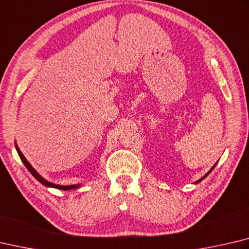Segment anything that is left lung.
<instances>
[{
    "label": "left lung",
    "mask_w": 249,
    "mask_h": 249,
    "mask_svg": "<svg viewBox=\"0 0 249 249\" xmlns=\"http://www.w3.org/2000/svg\"><path fill=\"white\" fill-rule=\"evenodd\" d=\"M215 164H216V163H215ZM215 164H214V165H213V166H212V168H211V169H210V171H209V172H208V173H207V174H206V175H203V176H202V178H200V179H198V180H197V182H195V184H198V183H199V182H201V180H202V179H203V178H207V176H208V175H209V174H210V173H211V171H212V170H213V169H214V166H215Z\"/></svg>",
    "instance_id": "1"
}]
</instances>
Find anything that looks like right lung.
Listing matches in <instances>:
<instances>
[{"label": "right lung", "mask_w": 249, "mask_h": 249, "mask_svg": "<svg viewBox=\"0 0 249 249\" xmlns=\"http://www.w3.org/2000/svg\"><path fill=\"white\" fill-rule=\"evenodd\" d=\"M15 147H16V150H17V152H18V156H19V158L21 159V161H22V163L25 164V166L27 169H28V171L30 172L31 174H33V176H35V178L37 179V180H39L40 183H41L42 185H44V186H47V187H52V188H57V189H62V191H70V189H74V188H78L79 186H80V184H78V185H70V186H62V185H56V184H53V183H50V182H48L47 179H44L41 175H40L37 171H36L34 168H33V165H31L29 162H28V160L26 159L25 158V156L22 155L21 153V151L19 150V148H18V146H17V143L15 142Z\"/></svg>", "instance_id": "obj_1"}]
</instances>
